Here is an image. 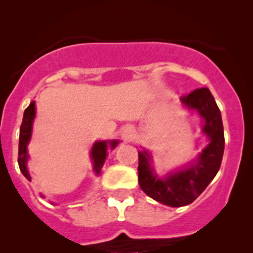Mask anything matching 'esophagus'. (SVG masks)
<instances>
[{"label": "esophagus", "mask_w": 253, "mask_h": 253, "mask_svg": "<svg viewBox=\"0 0 253 253\" xmlns=\"http://www.w3.org/2000/svg\"><path fill=\"white\" fill-rule=\"evenodd\" d=\"M131 135H133V129H131V128H126V129H125L124 137L125 138H130Z\"/></svg>", "instance_id": "obj_1"}]
</instances>
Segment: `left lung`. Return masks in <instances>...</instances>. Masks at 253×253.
Masks as SVG:
<instances>
[{
	"mask_svg": "<svg viewBox=\"0 0 253 253\" xmlns=\"http://www.w3.org/2000/svg\"><path fill=\"white\" fill-rule=\"evenodd\" d=\"M181 104L190 110L198 111L205 122L203 133L209 138V144L195 162L180 171L169 172L165 177H158L151 166V154L147 151L138 152L140 189L156 202L173 208L191 204L207 189L220 169L224 152L222 115L209 88H198L182 96Z\"/></svg>",
	"mask_w": 253,
	"mask_h": 253,
	"instance_id": "obj_1",
	"label": "left lung"
}]
</instances>
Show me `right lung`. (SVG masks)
I'll return each mask as SVG.
<instances>
[{"label":"right lung","mask_w":253,"mask_h":253,"mask_svg":"<svg viewBox=\"0 0 253 253\" xmlns=\"http://www.w3.org/2000/svg\"><path fill=\"white\" fill-rule=\"evenodd\" d=\"M34 118H35V102L31 101V104L25 109L24 118H22L21 126H20L19 158H17L20 171H21L22 175L25 176L29 181H31V176L28 172V167H26V163H28V160H29L28 143L30 142ZM118 143H119V140H110V142H109V140H100V142H96L95 144H93L92 149H91V158H92L93 171H95L96 175H100V171H101L102 166H104L109 148L114 149L116 146H118Z\"/></svg>","instance_id":"right-lung-1"}]
</instances>
